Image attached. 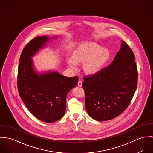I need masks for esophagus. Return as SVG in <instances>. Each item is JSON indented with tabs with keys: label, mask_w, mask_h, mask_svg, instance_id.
<instances>
[{
	"label": "esophagus",
	"mask_w": 153,
	"mask_h": 153,
	"mask_svg": "<svg viewBox=\"0 0 153 153\" xmlns=\"http://www.w3.org/2000/svg\"><path fill=\"white\" fill-rule=\"evenodd\" d=\"M82 83H83L82 81L79 80V82H78V85H79V86H80V87H82Z\"/></svg>",
	"instance_id": "obj_1"
}]
</instances>
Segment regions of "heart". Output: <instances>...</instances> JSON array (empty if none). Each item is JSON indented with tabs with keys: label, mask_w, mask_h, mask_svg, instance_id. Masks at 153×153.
<instances>
[{
	"label": "heart",
	"mask_w": 153,
	"mask_h": 153,
	"mask_svg": "<svg viewBox=\"0 0 153 153\" xmlns=\"http://www.w3.org/2000/svg\"><path fill=\"white\" fill-rule=\"evenodd\" d=\"M110 51L93 42H86L79 45L73 53V58L68 59V66L77 68V63H84L86 73L94 74L99 71L110 57Z\"/></svg>",
	"instance_id": "obj_1"
}]
</instances>
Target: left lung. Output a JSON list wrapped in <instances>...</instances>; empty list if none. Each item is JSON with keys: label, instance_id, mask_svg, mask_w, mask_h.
Returning a JSON list of instances; mask_svg holds the SVG:
<instances>
[{"label": "left lung", "instance_id": "left-lung-1", "mask_svg": "<svg viewBox=\"0 0 153 153\" xmlns=\"http://www.w3.org/2000/svg\"><path fill=\"white\" fill-rule=\"evenodd\" d=\"M135 56L122 41L121 47L109 66L83 77L85 105L88 115L97 121L114 119L129 105L137 85Z\"/></svg>", "mask_w": 153, "mask_h": 153}]
</instances>
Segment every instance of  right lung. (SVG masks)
Instances as JSON below:
<instances>
[{"mask_svg": "<svg viewBox=\"0 0 153 153\" xmlns=\"http://www.w3.org/2000/svg\"><path fill=\"white\" fill-rule=\"evenodd\" d=\"M49 39L48 36L36 37L24 48L17 72L19 96L30 112L46 123L55 122L65 114L66 96L77 85L78 76L66 77L56 71L37 73L32 57Z\"/></svg>", "mask_w": 153, "mask_h": 153, "instance_id": "add662e5", "label": "right lung"}]
</instances>
